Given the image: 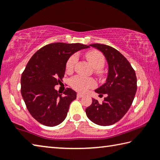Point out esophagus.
Listing matches in <instances>:
<instances>
[{"label": "esophagus", "instance_id": "1", "mask_svg": "<svg viewBox=\"0 0 160 160\" xmlns=\"http://www.w3.org/2000/svg\"><path fill=\"white\" fill-rule=\"evenodd\" d=\"M83 96H84V94H81V93H78V94H77V97H78V98H81V97H82Z\"/></svg>", "mask_w": 160, "mask_h": 160}]
</instances>
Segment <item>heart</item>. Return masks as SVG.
Listing matches in <instances>:
<instances>
[{
  "mask_svg": "<svg viewBox=\"0 0 160 160\" xmlns=\"http://www.w3.org/2000/svg\"><path fill=\"white\" fill-rule=\"evenodd\" d=\"M85 57L90 62L97 73H101V68L105 64V58L103 54L99 51L92 50L87 52ZM78 60L77 54H72L68 59L66 64V70L67 72H70L74 70L75 64ZM70 85L75 90L79 92H85L88 89L94 88L96 85L95 80L92 78H88L81 76H75L70 80Z\"/></svg>",
  "mask_w": 160,
  "mask_h": 160,
  "instance_id": "b5f03b06",
  "label": "heart"
}]
</instances>
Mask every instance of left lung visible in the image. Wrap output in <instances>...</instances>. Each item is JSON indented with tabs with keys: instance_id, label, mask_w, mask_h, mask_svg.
<instances>
[{
	"instance_id": "1",
	"label": "left lung",
	"mask_w": 160,
	"mask_h": 160,
	"mask_svg": "<svg viewBox=\"0 0 160 160\" xmlns=\"http://www.w3.org/2000/svg\"><path fill=\"white\" fill-rule=\"evenodd\" d=\"M90 46L103 53L109 70L106 82L95 90L97 93L107 94V97L101 104L92 99V104L85 109L86 114L97 125H113L131 106L137 90L136 75L128 61L114 48L101 44Z\"/></svg>"
}]
</instances>
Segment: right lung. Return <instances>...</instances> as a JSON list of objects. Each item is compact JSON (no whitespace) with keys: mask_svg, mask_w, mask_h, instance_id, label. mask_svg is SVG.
Listing matches in <instances>:
<instances>
[{"mask_svg":"<svg viewBox=\"0 0 160 160\" xmlns=\"http://www.w3.org/2000/svg\"><path fill=\"white\" fill-rule=\"evenodd\" d=\"M88 45L57 42L44 46L32 56L21 77V94L29 112L42 125L56 126L66 118L76 92L67 88L64 95L55 90L64 77L72 54Z\"/></svg>","mask_w":160,"mask_h":160,"instance_id":"add662e5","label":"right lung"}]
</instances>
